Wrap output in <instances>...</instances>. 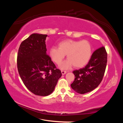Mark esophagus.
<instances>
[{
	"label": "esophagus",
	"instance_id": "obj_1",
	"mask_svg": "<svg viewBox=\"0 0 123 123\" xmlns=\"http://www.w3.org/2000/svg\"><path fill=\"white\" fill-rule=\"evenodd\" d=\"M61 73H62V75H64V74H65L66 73L67 71H65V70H61Z\"/></svg>",
	"mask_w": 123,
	"mask_h": 123
}]
</instances>
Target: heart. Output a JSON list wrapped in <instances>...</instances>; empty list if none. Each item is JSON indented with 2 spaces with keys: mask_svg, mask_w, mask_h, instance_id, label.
I'll return each mask as SVG.
<instances>
[{
  "mask_svg": "<svg viewBox=\"0 0 123 123\" xmlns=\"http://www.w3.org/2000/svg\"><path fill=\"white\" fill-rule=\"evenodd\" d=\"M59 48L53 47L49 55L52 60L57 64H60L67 55L68 60L61 65L62 68L67 69L73 65L75 68H81L88 63L91 59L92 47L87 40L75 41L66 39L60 42Z\"/></svg>",
  "mask_w": 123,
  "mask_h": 123,
  "instance_id": "obj_1",
  "label": "heart"
}]
</instances>
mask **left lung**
I'll list each match as a JSON object with an SVG mask.
<instances>
[{
  "instance_id": "1",
  "label": "left lung",
  "mask_w": 123,
  "mask_h": 123,
  "mask_svg": "<svg viewBox=\"0 0 123 123\" xmlns=\"http://www.w3.org/2000/svg\"><path fill=\"white\" fill-rule=\"evenodd\" d=\"M107 61V54L105 47L95 50L84 68L73 72L75 79L70 85L72 89L79 94H85L96 88L103 79Z\"/></svg>"
}]
</instances>
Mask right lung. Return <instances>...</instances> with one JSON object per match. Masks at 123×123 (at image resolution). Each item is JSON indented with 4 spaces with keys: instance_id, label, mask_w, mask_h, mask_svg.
Here are the masks:
<instances>
[{
    "instance_id": "add662e5",
    "label": "right lung",
    "mask_w": 123,
    "mask_h": 123,
    "mask_svg": "<svg viewBox=\"0 0 123 123\" xmlns=\"http://www.w3.org/2000/svg\"><path fill=\"white\" fill-rule=\"evenodd\" d=\"M47 35H31L20 44L17 60L23 82L29 91L39 96L50 94L62 75L47 54Z\"/></svg>"
}]
</instances>
